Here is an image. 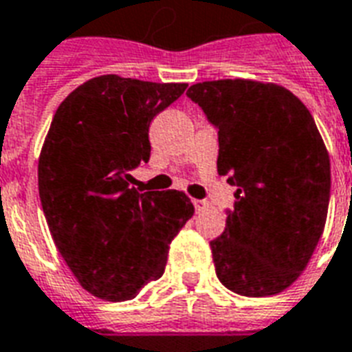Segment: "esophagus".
<instances>
[{
	"mask_svg": "<svg viewBox=\"0 0 352 352\" xmlns=\"http://www.w3.org/2000/svg\"><path fill=\"white\" fill-rule=\"evenodd\" d=\"M192 203H194V206H195V210L197 212H201V210H205L206 206H208V203H206L205 199H194L192 201Z\"/></svg>",
	"mask_w": 352,
	"mask_h": 352,
	"instance_id": "1",
	"label": "esophagus"
}]
</instances>
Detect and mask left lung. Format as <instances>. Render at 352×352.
Returning a JSON list of instances; mask_svg holds the SVG:
<instances>
[{"instance_id": "left-lung-1", "label": "left lung", "mask_w": 352, "mask_h": 352, "mask_svg": "<svg viewBox=\"0 0 352 352\" xmlns=\"http://www.w3.org/2000/svg\"><path fill=\"white\" fill-rule=\"evenodd\" d=\"M186 96L218 129V173L236 186L210 241L219 283L245 297L280 294L312 258L329 210L331 160L312 114L260 80H205Z\"/></svg>"}]
</instances>
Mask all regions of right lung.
I'll return each mask as SVG.
<instances>
[{"label":"right lung","instance_id":"obj_1","mask_svg":"<svg viewBox=\"0 0 352 352\" xmlns=\"http://www.w3.org/2000/svg\"><path fill=\"white\" fill-rule=\"evenodd\" d=\"M186 87L101 75L53 116L38 160L40 203L58 253L99 299L129 301L162 277L171 240L194 216L184 192L129 186V171L151 155L153 118Z\"/></svg>","mask_w":352,"mask_h":352}]
</instances>
